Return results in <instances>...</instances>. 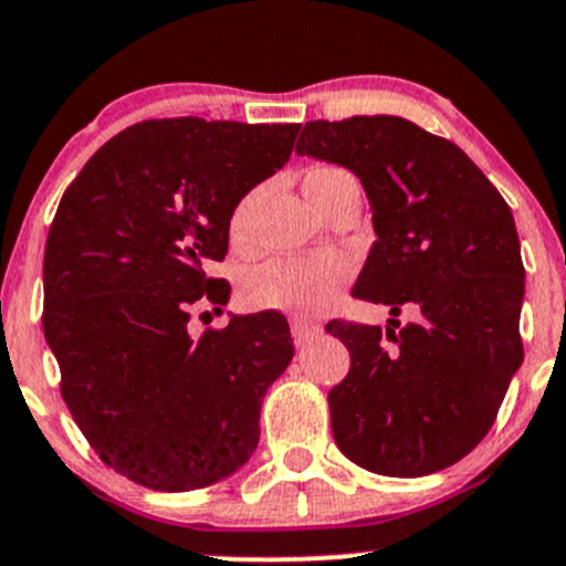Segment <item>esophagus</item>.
<instances>
[{"instance_id": "esophagus-1", "label": "esophagus", "mask_w": 566, "mask_h": 566, "mask_svg": "<svg viewBox=\"0 0 566 566\" xmlns=\"http://www.w3.org/2000/svg\"><path fill=\"white\" fill-rule=\"evenodd\" d=\"M290 325H293V339H295V345H298V347L310 345L315 336L323 334V325L310 323V319H293Z\"/></svg>"}]
</instances>
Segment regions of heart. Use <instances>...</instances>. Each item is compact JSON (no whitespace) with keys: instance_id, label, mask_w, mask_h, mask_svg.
<instances>
[{"instance_id":"heart-1","label":"heart","mask_w":566,"mask_h":566,"mask_svg":"<svg viewBox=\"0 0 566 566\" xmlns=\"http://www.w3.org/2000/svg\"><path fill=\"white\" fill-rule=\"evenodd\" d=\"M350 177L345 169L315 167L304 177V193L317 208L319 199L339 180ZM249 199L232 213V241H247ZM350 276V262L339 254L319 256H279L249 271L243 282V301L251 310L284 312L295 317H317L336 304L342 284Z\"/></svg>"}]
</instances>
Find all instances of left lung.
I'll return each instance as SVG.
<instances>
[{
	"mask_svg": "<svg viewBox=\"0 0 566 566\" xmlns=\"http://www.w3.org/2000/svg\"><path fill=\"white\" fill-rule=\"evenodd\" d=\"M295 153L361 180L375 243L353 295L391 310L386 331L325 325L350 350L328 391L336 447L384 476L441 471L488 436L523 364L510 205L458 145L394 114L306 123ZM402 305L420 319L399 326Z\"/></svg>",
	"mask_w": 566,
	"mask_h": 566,
	"instance_id": "8db88e82",
	"label": "left lung"
}]
</instances>
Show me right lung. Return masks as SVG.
I'll return each mask as SVG.
<instances>
[{"label": "right lung", "instance_id": "1", "mask_svg": "<svg viewBox=\"0 0 566 566\" xmlns=\"http://www.w3.org/2000/svg\"><path fill=\"white\" fill-rule=\"evenodd\" d=\"M298 123L147 119L108 139L62 193L43 256V334L62 399L106 465L182 493L235 473L260 441L268 386L293 361L290 325L256 312L188 334L230 221L290 161Z\"/></svg>", "mask_w": 566, "mask_h": 566}]
</instances>
